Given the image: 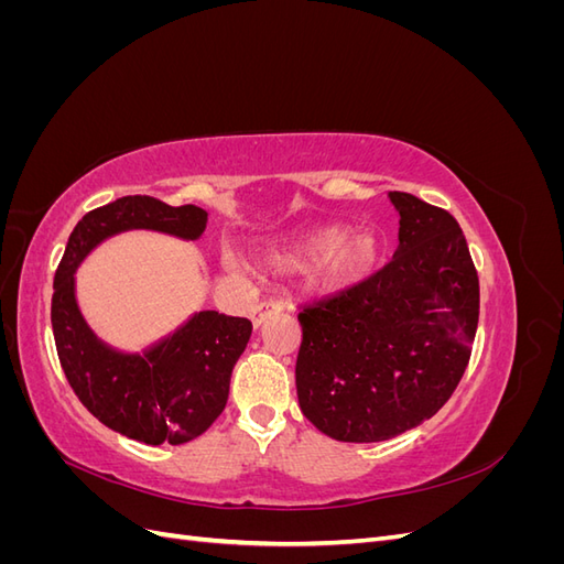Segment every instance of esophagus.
Listing matches in <instances>:
<instances>
[{
	"instance_id": "esophagus-1",
	"label": "esophagus",
	"mask_w": 564,
	"mask_h": 564,
	"mask_svg": "<svg viewBox=\"0 0 564 564\" xmlns=\"http://www.w3.org/2000/svg\"><path fill=\"white\" fill-rule=\"evenodd\" d=\"M280 311H282V303H278V301H263L259 305H253V308H251V324L256 329H259L268 317L278 315Z\"/></svg>"
}]
</instances>
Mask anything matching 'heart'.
Masks as SVG:
<instances>
[{
    "instance_id": "heart-1",
    "label": "heart",
    "mask_w": 564,
    "mask_h": 564,
    "mask_svg": "<svg viewBox=\"0 0 564 564\" xmlns=\"http://www.w3.org/2000/svg\"><path fill=\"white\" fill-rule=\"evenodd\" d=\"M280 265L311 259L301 270V284L317 296H338L367 282L383 261V240L377 232H352L346 226H322L303 232L270 253Z\"/></svg>"
}]
</instances>
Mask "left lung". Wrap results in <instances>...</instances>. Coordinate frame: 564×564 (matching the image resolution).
<instances>
[{"instance_id":"obj_1","label":"left lung","mask_w":564,"mask_h":564,"mask_svg":"<svg viewBox=\"0 0 564 564\" xmlns=\"http://www.w3.org/2000/svg\"><path fill=\"white\" fill-rule=\"evenodd\" d=\"M400 247L377 275L299 315L303 416L338 442H383L429 421L464 377L480 284L456 218L388 193Z\"/></svg>"}]
</instances>
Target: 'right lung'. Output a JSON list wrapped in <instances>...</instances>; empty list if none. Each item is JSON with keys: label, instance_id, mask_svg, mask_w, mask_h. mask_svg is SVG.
<instances>
[{"label": "right lung", "instance_id": "obj_1", "mask_svg": "<svg viewBox=\"0 0 564 564\" xmlns=\"http://www.w3.org/2000/svg\"><path fill=\"white\" fill-rule=\"evenodd\" d=\"M207 212L129 195L82 216L54 278L51 327L61 367L79 402L110 431L145 445H185L220 416L232 367L245 352L251 322L195 311L174 332L143 350H122L100 338L77 301L75 272L115 235L150 230L197 242Z\"/></svg>", "mask_w": 564, "mask_h": 564}]
</instances>
